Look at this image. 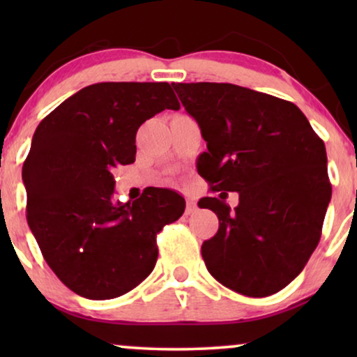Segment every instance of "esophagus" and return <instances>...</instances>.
I'll use <instances>...</instances> for the list:
<instances>
[{
    "instance_id": "1",
    "label": "esophagus",
    "mask_w": 357,
    "mask_h": 357,
    "mask_svg": "<svg viewBox=\"0 0 357 357\" xmlns=\"http://www.w3.org/2000/svg\"><path fill=\"white\" fill-rule=\"evenodd\" d=\"M195 211H197V202L193 198H187V209H185V213L192 214Z\"/></svg>"
}]
</instances>
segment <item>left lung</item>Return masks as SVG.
I'll list each match as a JSON object with an SVG mask.
<instances>
[{"mask_svg": "<svg viewBox=\"0 0 357 357\" xmlns=\"http://www.w3.org/2000/svg\"><path fill=\"white\" fill-rule=\"evenodd\" d=\"M172 86L206 141L198 174L221 192L198 202L219 219L204 265L238 294H275L319 245L331 198L324 141L292 102L227 82ZM227 191L239 193L234 210Z\"/></svg>", "mask_w": 357, "mask_h": 357, "instance_id": "obj_1", "label": "left lung"}]
</instances>
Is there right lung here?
<instances>
[{
    "mask_svg": "<svg viewBox=\"0 0 357 357\" xmlns=\"http://www.w3.org/2000/svg\"><path fill=\"white\" fill-rule=\"evenodd\" d=\"M180 104L169 82H97L38 123L22 165L27 224L63 284L92 301L135 289L158 261L155 237L185 199L151 188L114 202L116 165L135 162L136 131Z\"/></svg>",
    "mask_w": 357,
    "mask_h": 357,
    "instance_id": "1",
    "label": "right lung"
}]
</instances>
